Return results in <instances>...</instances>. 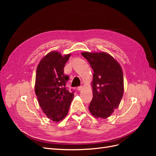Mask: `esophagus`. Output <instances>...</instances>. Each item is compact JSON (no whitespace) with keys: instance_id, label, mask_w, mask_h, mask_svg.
<instances>
[{"instance_id":"1","label":"esophagus","mask_w":156,"mask_h":156,"mask_svg":"<svg viewBox=\"0 0 156 156\" xmlns=\"http://www.w3.org/2000/svg\"><path fill=\"white\" fill-rule=\"evenodd\" d=\"M83 88V87L82 86H79L77 87V90H81Z\"/></svg>"}]
</instances>
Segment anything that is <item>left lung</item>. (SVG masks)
Returning a JSON list of instances; mask_svg holds the SVG:
<instances>
[{
  "instance_id": "8db88e82",
  "label": "left lung",
  "mask_w": 156,
  "mask_h": 156,
  "mask_svg": "<svg viewBox=\"0 0 156 156\" xmlns=\"http://www.w3.org/2000/svg\"><path fill=\"white\" fill-rule=\"evenodd\" d=\"M94 70L93 98L89 111L99 119H107L119 107L124 94V76L119 63L108 53H82Z\"/></svg>"
}]
</instances>
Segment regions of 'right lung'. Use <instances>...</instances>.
Masks as SVG:
<instances>
[{
	"label": "right lung",
	"mask_w": 156,
	"mask_h": 156,
	"mask_svg": "<svg viewBox=\"0 0 156 156\" xmlns=\"http://www.w3.org/2000/svg\"><path fill=\"white\" fill-rule=\"evenodd\" d=\"M71 54L64 56L52 51L41 60L36 69L35 93L39 105L48 119L62 120L67 115L74 96L66 84L69 76L64 74L65 64Z\"/></svg>",
	"instance_id": "add662e5"
}]
</instances>
